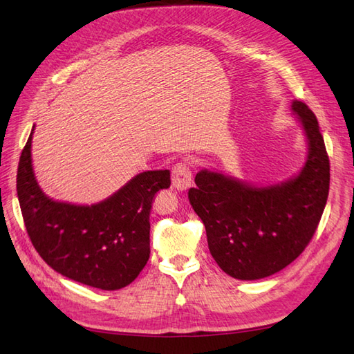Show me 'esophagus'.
Masks as SVG:
<instances>
[{"label": "esophagus", "mask_w": 354, "mask_h": 354, "mask_svg": "<svg viewBox=\"0 0 354 354\" xmlns=\"http://www.w3.org/2000/svg\"><path fill=\"white\" fill-rule=\"evenodd\" d=\"M171 181H173V187L177 189L178 192L186 190L190 183H192V173L186 164H177L173 168V177H171Z\"/></svg>", "instance_id": "obj_1"}]
</instances>
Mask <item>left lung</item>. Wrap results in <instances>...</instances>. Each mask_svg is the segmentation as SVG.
<instances>
[{
  "instance_id": "8db88e82",
  "label": "left lung",
  "mask_w": 354,
  "mask_h": 354,
  "mask_svg": "<svg viewBox=\"0 0 354 354\" xmlns=\"http://www.w3.org/2000/svg\"><path fill=\"white\" fill-rule=\"evenodd\" d=\"M307 142L303 167L277 183L257 186L202 168L189 201L207 230L208 248L234 279L257 281L281 272L304 251L322 217L329 192V159L315 113L292 100Z\"/></svg>"
}]
</instances>
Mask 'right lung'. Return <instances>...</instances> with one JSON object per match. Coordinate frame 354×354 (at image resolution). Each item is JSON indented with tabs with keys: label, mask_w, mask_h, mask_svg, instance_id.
Here are the masks:
<instances>
[{
	"label": "right lung",
	"mask_w": 354,
	"mask_h": 354,
	"mask_svg": "<svg viewBox=\"0 0 354 354\" xmlns=\"http://www.w3.org/2000/svg\"><path fill=\"white\" fill-rule=\"evenodd\" d=\"M34 130L17 168V198L32 245L53 270L75 282L104 291L130 285L149 260V214L156 192L171 185L169 171H143L91 205L56 201L42 192L32 167Z\"/></svg>",
	"instance_id": "obj_1"
}]
</instances>
